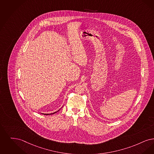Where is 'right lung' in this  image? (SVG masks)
I'll list each match as a JSON object with an SVG mask.
<instances>
[{"instance_id": "add662e5", "label": "right lung", "mask_w": 154, "mask_h": 154, "mask_svg": "<svg viewBox=\"0 0 154 154\" xmlns=\"http://www.w3.org/2000/svg\"><path fill=\"white\" fill-rule=\"evenodd\" d=\"M60 109H61V108H60ZM60 109H59V110H60ZM59 110H57V112H58V111H59ZM54 112V113H50V114L42 113V114H44V115H49V114H52L56 113V112Z\"/></svg>"}]
</instances>
